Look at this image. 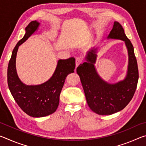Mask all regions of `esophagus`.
I'll return each instance as SVG.
<instances>
[{
    "label": "esophagus",
    "instance_id": "esophagus-1",
    "mask_svg": "<svg viewBox=\"0 0 146 146\" xmlns=\"http://www.w3.org/2000/svg\"><path fill=\"white\" fill-rule=\"evenodd\" d=\"M82 62V58L80 57H77L76 58V61H75V65H76V68H77L78 66L80 65V64Z\"/></svg>",
    "mask_w": 146,
    "mask_h": 146
}]
</instances>
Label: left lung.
<instances>
[{
  "mask_svg": "<svg viewBox=\"0 0 146 146\" xmlns=\"http://www.w3.org/2000/svg\"><path fill=\"white\" fill-rule=\"evenodd\" d=\"M107 38L118 39L125 42L127 49L128 66L123 80L111 84L100 77L95 66L97 58V48L95 47L86 52V61L76 68L89 107L100 115H111L122 110L132 99L138 80L134 48L120 23L114 22Z\"/></svg>",
  "mask_w": 146,
  "mask_h": 146,
  "instance_id": "1",
  "label": "left lung"
}]
</instances>
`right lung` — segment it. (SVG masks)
Segmentation results:
<instances>
[{"instance_id": "1", "label": "right lung", "mask_w": 146, "mask_h": 146, "mask_svg": "<svg viewBox=\"0 0 146 146\" xmlns=\"http://www.w3.org/2000/svg\"><path fill=\"white\" fill-rule=\"evenodd\" d=\"M40 23L33 21L26 28L24 37L13 49L8 67V84L12 96L23 111L33 117H43L52 114L57 109L62 89L68 74L73 73L75 59L70 57L58 60L55 71L48 81L39 85H26L20 80L16 70L19 47L38 30Z\"/></svg>"}]
</instances>
